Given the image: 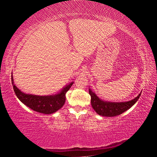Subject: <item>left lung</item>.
<instances>
[{"label":"left lung","mask_w":157,"mask_h":157,"mask_svg":"<svg viewBox=\"0 0 157 157\" xmlns=\"http://www.w3.org/2000/svg\"><path fill=\"white\" fill-rule=\"evenodd\" d=\"M91 95V103L94 109L98 114L106 117H113L121 115L124 111L131 108L137 102L140 95V94L128 102H110L103 101L98 98L94 92L91 89L89 90Z\"/></svg>","instance_id":"1"}]
</instances>
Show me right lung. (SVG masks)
<instances>
[{
  "label": "right lung",
  "mask_w": 157,
  "mask_h": 157,
  "mask_svg": "<svg viewBox=\"0 0 157 157\" xmlns=\"http://www.w3.org/2000/svg\"><path fill=\"white\" fill-rule=\"evenodd\" d=\"M12 81L13 89L21 102H22L27 107H30L31 109L45 114H50L56 112L63 107L66 101V92L70 89L73 84V82H71L57 94L41 96V95L25 94L20 91L14 84L12 75Z\"/></svg>",
  "instance_id": "right-lung-1"
}]
</instances>
